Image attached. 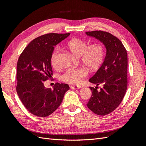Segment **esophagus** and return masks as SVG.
Returning <instances> with one entry per match:
<instances>
[{
    "mask_svg": "<svg viewBox=\"0 0 146 146\" xmlns=\"http://www.w3.org/2000/svg\"><path fill=\"white\" fill-rule=\"evenodd\" d=\"M82 87L80 86H76V85H74V86H71V88L73 90H78L80 89V88H81Z\"/></svg>",
    "mask_w": 146,
    "mask_h": 146,
    "instance_id": "obj_1",
    "label": "esophagus"
}]
</instances>
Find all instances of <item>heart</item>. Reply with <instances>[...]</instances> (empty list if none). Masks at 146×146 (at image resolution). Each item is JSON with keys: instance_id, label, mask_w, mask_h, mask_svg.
<instances>
[{"instance_id": "obj_1", "label": "heart", "mask_w": 146, "mask_h": 146, "mask_svg": "<svg viewBox=\"0 0 146 146\" xmlns=\"http://www.w3.org/2000/svg\"><path fill=\"white\" fill-rule=\"evenodd\" d=\"M68 47L72 54L78 56H81V60L90 70L98 69L104 62L105 56L104 46L99 43H96L89 46L88 42L80 39H73L68 43ZM60 47H56L51 56V63L55 69L59 67ZM88 75L85 68H69L61 76V80L72 85L80 83L82 78Z\"/></svg>"}]
</instances>
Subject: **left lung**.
Instances as JSON below:
<instances>
[{
  "instance_id": "8db88e82",
  "label": "left lung",
  "mask_w": 146,
  "mask_h": 146,
  "mask_svg": "<svg viewBox=\"0 0 146 146\" xmlns=\"http://www.w3.org/2000/svg\"><path fill=\"white\" fill-rule=\"evenodd\" d=\"M88 36L102 42L107 53L104 62L89 82L96 87H90L92 95L87 107L96 114L105 116L111 113L121 104L127 88V53L119 39L107 32H87ZM103 87L97 91V86Z\"/></svg>"
}]
</instances>
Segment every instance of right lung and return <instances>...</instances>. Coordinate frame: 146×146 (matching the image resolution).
Here are the masks:
<instances>
[{
    "instance_id": "add662e5",
    "label": "right lung",
    "mask_w": 146,
    "mask_h": 146,
    "mask_svg": "<svg viewBox=\"0 0 146 146\" xmlns=\"http://www.w3.org/2000/svg\"><path fill=\"white\" fill-rule=\"evenodd\" d=\"M69 35L52 33L34 39L17 61V93L24 107L35 116H49L59 107L69 90L65 83H56L54 89L44 85L53 75L50 62L54 46Z\"/></svg>"
}]
</instances>
